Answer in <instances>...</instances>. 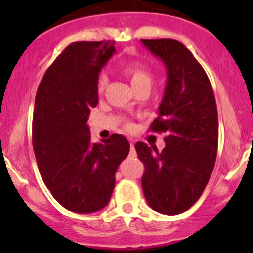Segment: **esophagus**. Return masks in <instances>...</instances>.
<instances>
[{"mask_svg":"<svg viewBox=\"0 0 253 253\" xmlns=\"http://www.w3.org/2000/svg\"><path fill=\"white\" fill-rule=\"evenodd\" d=\"M129 147H131V155H132V157H136V149H134L133 142L129 143Z\"/></svg>","mask_w":253,"mask_h":253,"instance_id":"1","label":"esophagus"}]
</instances>
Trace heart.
Wrapping results in <instances>:
<instances>
[{
  "label": "heart",
  "instance_id": "obj_1",
  "mask_svg": "<svg viewBox=\"0 0 253 253\" xmlns=\"http://www.w3.org/2000/svg\"><path fill=\"white\" fill-rule=\"evenodd\" d=\"M124 72L126 73L127 77L131 81L132 86L134 89L139 88V86L145 85V84L152 83V72H150L149 68L147 66H144L143 63L139 62H133L127 65L124 68ZM109 83V78L106 76V73H100L98 76V81H96V88H98L99 93H103L105 90L106 85ZM128 128H131V126H127Z\"/></svg>",
  "mask_w": 253,
  "mask_h": 253
}]
</instances>
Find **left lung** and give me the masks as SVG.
Returning a JSON list of instances; mask_svg holds the SVG:
<instances>
[{
  "label": "left lung",
  "instance_id": "8db88e82",
  "mask_svg": "<svg viewBox=\"0 0 253 253\" xmlns=\"http://www.w3.org/2000/svg\"><path fill=\"white\" fill-rule=\"evenodd\" d=\"M167 68L159 116L150 125L164 132L165 148L137 142L144 164L142 188L158 213L177 215L197 202L214 169L218 150V111L208 76L185 45L174 39H142Z\"/></svg>",
  "mask_w": 253,
  "mask_h": 253
}]
</instances>
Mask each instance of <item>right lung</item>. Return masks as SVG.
<instances>
[{
    "label": "right lung",
    "instance_id": "add662e5",
    "mask_svg": "<svg viewBox=\"0 0 253 253\" xmlns=\"http://www.w3.org/2000/svg\"><path fill=\"white\" fill-rule=\"evenodd\" d=\"M115 42H76L47 68L38 88L33 148L46 187L73 213L100 211L110 201L115 174L129 143L112 134L91 143L88 121L98 105L99 72L116 52Z\"/></svg>",
    "mask_w": 253,
    "mask_h": 253
}]
</instances>
